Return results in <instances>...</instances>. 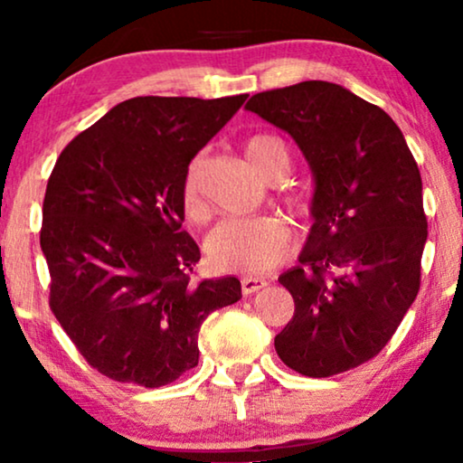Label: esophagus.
<instances>
[{
    "mask_svg": "<svg viewBox=\"0 0 463 463\" xmlns=\"http://www.w3.org/2000/svg\"><path fill=\"white\" fill-rule=\"evenodd\" d=\"M263 287H268V282H265L263 278H252V276L242 278V293L244 295L257 293V290H261Z\"/></svg>",
    "mask_w": 463,
    "mask_h": 463,
    "instance_id": "esophagus-1",
    "label": "esophagus"
}]
</instances>
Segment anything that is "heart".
Returning <instances> with one entry per match:
<instances>
[{"label": "heart", "mask_w": 463, "mask_h": 463, "mask_svg": "<svg viewBox=\"0 0 463 463\" xmlns=\"http://www.w3.org/2000/svg\"><path fill=\"white\" fill-rule=\"evenodd\" d=\"M244 156L250 168L263 181L287 176L290 168L288 151L274 137L257 135L246 141ZM183 213L189 221L204 219L202 195V160L194 157L183 176ZM288 249V230L278 219H227L206 238V257L219 271L263 274L284 259Z\"/></svg>", "instance_id": "obj_1"}]
</instances>
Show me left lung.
Here are the masks:
<instances>
[{"label":"left lung","instance_id":"1","mask_svg":"<svg viewBox=\"0 0 463 463\" xmlns=\"http://www.w3.org/2000/svg\"><path fill=\"white\" fill-rule=\"evenodd\" d=\"M246 109L288 132L314 175L301 265L278 278L295 316L276 352L307 377L350 371L383 350L420 290V168L394 119L339 84L259 92Z\"/></svg>","mask_w":463,"mask_h":463}]
</instances>
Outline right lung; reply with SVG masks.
Wrapping results in <instances>:
<instances>
[{
  "label": "right lung",
  "instance_id": "obj_1",
  "mask_svg": "<svg viewBox=\"0 0 463 463\" xmlns=\"http://www.w3.org/2000/svg\"><path fill=\"white\" fill-rule=\"evenodd\" d=\"M246 97L128 99L56 160L40 233L50 307L105 377L173 383L198 364L208 314L242 297L233 276L189 282L200 249L181 230V187Z\"/></svg>",
  "mask_w": 463,
  "mask_h": 463
}]
</instances>
